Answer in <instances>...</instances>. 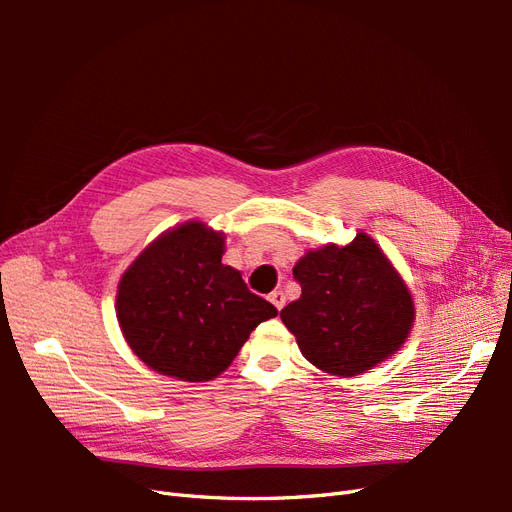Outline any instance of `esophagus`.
<instances>
[{"label":"esophagus","mask_w":512,"mask_h":512,"mask_svg":"<svg viewBox=\"0 0 512 512\" xmlns=\"http://www.w3.org/2000/svg\"><path fill=\"white\" fill-rule=\"evenodd\" d=\"M269 301H271L277 309H282V307L286 305V294H284L282 290H273V292L269 294Z\"/></svg>","instance_id":"34e87169"}]
</instances>
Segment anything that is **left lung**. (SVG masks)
<instances>
[{"instance_id": "left-lung-1", "label": "left lung", "mask_w": 512, "mask_h": 512, "mask_svg": "<svg viewBox=\"0 0 512 512\" xmlns=\"http://www.w3.org/2000/svg\"><path fill=\"white\" fill-rule=\"evenodd\" d=\"M292 275L301 297L280 318L324 374L359 376L406 344L416 314L410 288L365 232L307 250Z\"/></svg>"}]
</instances>
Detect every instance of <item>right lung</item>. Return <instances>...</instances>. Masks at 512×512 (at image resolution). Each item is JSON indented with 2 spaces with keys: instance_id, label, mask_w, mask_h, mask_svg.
Instances as JSON below:
<instances>
[{
  "instance_id": "1",
  "label": "right lung",
  "mask_w": 512,
  "mask_h": 512,
  "mask_svg": "<svg viewBox=\"0 0 512 512\" xmlns=\"http://www.w3.org/2000/svg\"><path fill=\"white\" fill-rule=\"evenodd\" d=\"M224 232L200 220L164 230L121 275L117 320L149 369L183 382L218 378L277 309L222 262Z\"/></svg>"
}]
</instances>
